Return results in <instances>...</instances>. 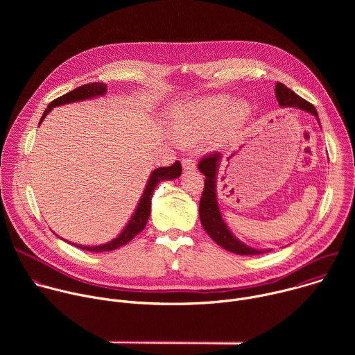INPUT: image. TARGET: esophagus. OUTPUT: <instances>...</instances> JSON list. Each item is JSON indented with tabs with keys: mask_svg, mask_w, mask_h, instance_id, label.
<instances>
[{
	"mask_svg": "<svg viewBox=\"0 0 355 355\" xmlns=\"http://www.w3.org/2000/svg\"><path fill=\"white\" fill-rule=\"evenodd\" d=\"M182 168L187 171H193L196 170V162L192 157H185L182 159Z\"/></svg>",
	"mask_w": 355,
	"mask_h": 355,
	"instance_id": "obj_1",
	"label": "esophagus"
}]
</instances>
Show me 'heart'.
Returning a JSON list of instances; mask_svg holds the SVG:
<instances>
[{"instance_id": "1", "label": "heart", "mask_w": 355, "mask_h": 355, "mask_svg": "<svg viewBox=\"0 0 355 355\" xmlns=\"http://www.w3.org/2000/svg\"><path fill=\"white\" fill-rule=\"evenodd\" d=\"M227 104L225 96H212L204 101H199L195 104L182 105L175 110L173 121H174V132L178 140L188 143L195 139L204 136L209 128L216 122L222 111ZM247 118V107L245 104L237 103L234 104L223 119V130L220 133L222 137L230 136L234 130H237Z\"/></svg>"}]
</instances>
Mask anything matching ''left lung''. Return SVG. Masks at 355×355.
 Listing matches in <instances>:
<instances>
[{"label": "left lung", "mask_w": 355, "mask_h": 355, "mask_svg": "<svg viewBox=\"0 0 355 355\" xmlns=\"http://www.w3.org/2000/svg\"><path fill=\"white\" fill-rule=\"evenodd\" d=\"M275 94L281 107L299 108L302 111L311 112L318 118L316 108L311 103H308V101H305L299 95H296L293 91H291L282 83L275 84ZM220 159H222L220 153H218V151L214 153L212 151V153L202 157L200 162L198 163L199 171L205 175V187L199 202V218H200L202 226H204L205 232L212 237V240L218 245L223 247L227 251L234 252V254L254 256V254H263V252L271 251V250H257L250 245H245L232 234V232L227 229L226 223L223 222L219 207H218V199H216V173H218V166Z\"/></svg>", "instance_id": "obj_1"}]
</instances>
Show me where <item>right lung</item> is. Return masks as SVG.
Instances as JSON below:
<instances>
[{
  "mask_svg": "<svg viewBox=\"0 0 355 355\" xmlns=\"http://www.w3.org/2000/svg\"><path fill=\"white\" fill-rule=\"evenodd\" d=\"M105 92H107V85L103 84V83L84 84V85L59 96V98H56L55 101H52V103H50L49 107L46 108V111L43 112V116H42L40 122L55 107L76 103V101H83V99H88V98H92V96L104 95ZM40 122H39V125H40ZM181 173H182V168H181L180 162H175L170 167H160V168H157V170L151 173V175L148 178V182L146 185V189L141 195V199L139 202V205H137L132 219L129 220V223L126 225L123 232L116 239L111 240L107 244L94 245V247H89V245L87 247V245H80V244H74V245L81 248V250H88V251H94V252H103V251L115 250V248L129 243L136 234H139L146 227V223H147L148 216H150V209H151V196H153V192H155L157 184L160 181H164V180H174V178L180 177Z\"/></svg>",
  "mask_w": 355,
  "mask_h": 355,
  "instance_id": "add662e5",
  "label": "right lung"
}]
</instances>
